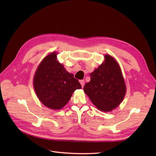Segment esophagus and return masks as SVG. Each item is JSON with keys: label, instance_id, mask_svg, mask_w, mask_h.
Instances as JSON below:
<instances>
[{"label": "esophagus", "instance_id": "1", "mask_svg": "<svg viewBox=\"0 0 156 156\" xmlns=\"http://www.w3.org/2000/svg\"><path fill=\"white\" fill-rule=\"evenodd\" d=\"M79 83H80V84H81V87H83L84 85V80H81V81H79Z\"/></svg>", "mask_w": 156, "mask_h": 156}]
</instances>
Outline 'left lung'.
<instances>
[{
    "mask_svg": "<svg viewBox=\"0 0 156 156\" xmlns=\"http://www.w3.org/2000/svg\"><path fill=\"white\" fill-rule=\"evenodd\" d=\"M90 75V81L83 89L98 109L110 112L119 106L126 94V85L116 60L105 54L103 62Z\"/></svg>",
    "mask_w": 156,
    "mask_h": 156,
    "instance_id": "8db88e82",
    "label": "left lung"
}]
</instances>
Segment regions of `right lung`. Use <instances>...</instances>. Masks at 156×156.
<instances>
[{"mask_svg": "<svg viewBox=\"0 0 156 156\" xmlns=\"http://www.w3.org/2000/svg\"><path fill=\"white\" fill-rule=\"evenodd\" d=\"M52 52L41 61L33 79L36 96L42 104L53 110H60L67 104L75 90L81 89L73 74L67 72Z\"/></svg>", "mask_w": 156, "mask_h": 156, "instance_id": "1", "label": "right lung"}]
</instances>
